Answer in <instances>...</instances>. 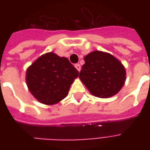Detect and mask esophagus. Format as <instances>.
<instances>
[{"label": "esophagus", "instance_id": "esophagus-1", "mask_svg": "<svg viewBox=\"0 0 150 150\" xmlns=\"http://www.w3.org/2000/svg\"><path fill=\"white\" fill-rule=\"evenodd\" d=\"M75 68L77 69V70H78L79 71H80V70H81V66H80V65H79V64H78V63H77V64H75Z\"/></svg>", "mask_w": 150, "mask_h": 150}]
</instances>
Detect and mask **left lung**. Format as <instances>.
I'll list each match as a JSON object with an SVG mask.
<instances>
[{"instance_id": "1", "label": "left lung", "mask_w": 150, "mask_h": 150, "mask_svg": "<svg viewBox=\"0 0 150 150\" xmlns=\"http://www.w3.org/2000/svg\"><path fill=\"white\" fill-rule=\"evenodd\" d=\"M79 79L88 91L100 98L117 94L125 84V69L110 54L96 50L84 57Z\"/></svg>"}]
</instances>
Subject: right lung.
I'll list each match as a JSON object with an SVG mask.
<instances>
[{
    "label": "right lung",
    "mask_w": 150,
    "mask_h": 150,
    "mask_svg": "<svg viewBox=\"0 0 150 150\" xmlns=\"http://www.w3.org/2000/svg\"><path fill=\"white\" fill-rule=\"evenodd\" d=\"M79 71L68 59L46 53L29 67L26 83L35 99L47 105L57 104L68 94Z\"/></svg>",
    "instance_id": "1"
}]
</instances>
